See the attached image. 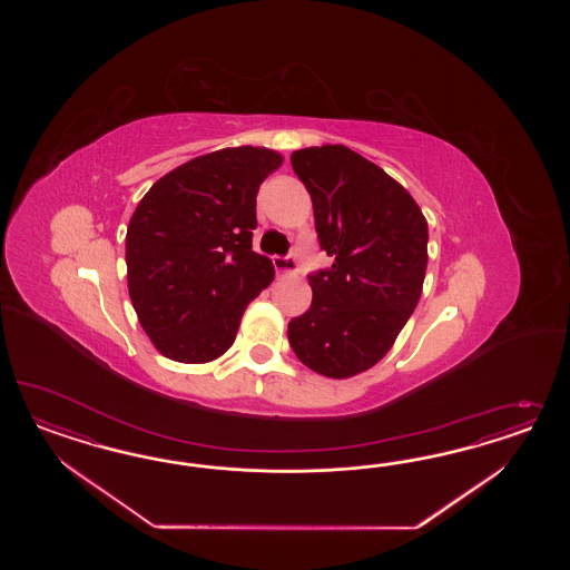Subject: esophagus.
<instances>
[{"label":"esophagus","mask_w":570,"mask_h":570,"mask_svg":"<svg viewBox=\"0 0 570 570\" xmlns=\"http://www.w3.org/2000/svg\"><path fill=\"white\" fill-rule=\"evenodd\" d=\"M274 265H276L277 276H296L298 274V261L291 257V255L288 257H277Z\"/></svg>","instance_id":"obj_1"}]
</instances>
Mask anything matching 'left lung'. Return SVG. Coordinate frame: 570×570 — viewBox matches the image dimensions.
<instances>
[{
    "mask_svg": "<svg viewBox=\"0 0 570 570\" xmlns=\"http://www.w3.org/2000/svg\"><path fill=\"white\" fill-rule=\"evenodd\" d=\"M313 203L332 267L309 274L313 301L288 324L296 357L328 379H351L389 353L412 317L429 263V225L410 191L351 148L291 156Z\"/></svg>",
    "mask_w": 570,
    "mask_h": 570,
    "instance_id": "left-lung-1",
    "label": "left lung"
}]
</instances>
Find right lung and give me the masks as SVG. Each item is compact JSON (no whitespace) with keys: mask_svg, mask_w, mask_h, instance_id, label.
Here are the masks:
<instances>
[{"mask_svg":"<svg viewBox=\"0 0 570 570\" xmlns=\"http://www.w3.org/2000/svg\"><path fill=\"white\" fill-rule=\"evenodd\" d=\"M282 160L253 146L196 156L139 200L125 238L127 286L141 328L173 362L224 355L248 303L274 282L253 229L259 186Z\"/></svg>","mask_w":570,"mask_h":570,"instance_id":"1","label":"right lung"}]
</instances>
